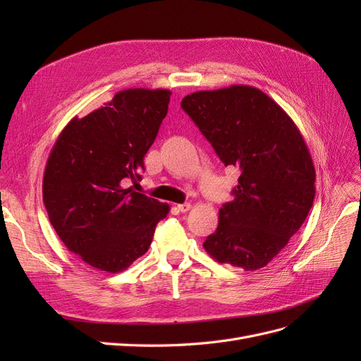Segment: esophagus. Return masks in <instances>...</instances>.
I'll use <instances>...</instances> for the list:
<instances>
[{
    "label": "esophagus",
    "mask_w": 361,
    "mask_h": 361,
    "mask_svg": "<svg viewBox=\"0 0 361 361\" xmlns=\"http://www.w3.org/2000/svg\"><path fill=\"white\" fill-rule=\"evenodd\" d=\"M178 209L180 212H188L191 209V204L190 203H182V204H178Z\"/></svg>",
    "instance_id": "obj_1"
}]
</instances>
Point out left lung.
Here are the masks:
<instances>
[{
  "label": "left lung",
  "mask_w": 361,
  "mask_h": 361,
  "mask_svg": "<svg viewBox=\"0 0 361 361\" xmlns=\"http://www.w3.org/2000/svg\"><path fill=\"white\" fill-rule=\"evenodd\" d=\"M180 106L224 166L239 170L233 200L223 204L204 250L245 271L267 267L298 232L314 199V166L300 129L251 85L195 92Z\"/></svg>",
  "instance_id": "1"
}]
</instances>
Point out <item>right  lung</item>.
Masks as SVG:
<instances>
[{
    "mask_svg": "<svg viewBox=\"0 0 361 361\" xmlns=\"http://www.w3.org/2000/svg\"><path fill=\"white\" fill-rule=\"evenodd\" d=\"M170 90L128 89L60 133L43 174V203L69 251L101 271L122 272L143 256L170 206L125 188L167 116Z\"/></svg>",
    "mask_w": 361,
    "mask_h": 361,
    "instance_id": "right-lung-1",
    "label": "right lung"
}]
</instances>
